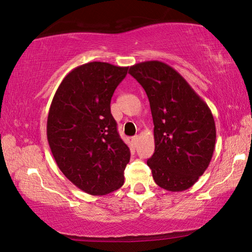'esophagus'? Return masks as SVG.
<instances>
[{
    "instance_id": "34e87169",
    "label": "esophagus",
    "mask_w": 252,
    "mask_h": 252,
    "mask_svg": "<svg viewBox=\"0 0 252 252\" xmlns=\"http://www.w3.org/2000/svg\"><path fill=\"white\" fill-rule=\"evenodd\" d=\"M138 141H139V135L132 136V142H133L134 146H136V143H138Z\"/></svg>"
}]
</instances>
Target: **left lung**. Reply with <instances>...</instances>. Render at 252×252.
I'll use <instances>...</instances> for the list:
<instances>
[{"mask_svg": "<svg viewBox=\"0 0 252 252\" xmlns=\"http://www.w3.org/2000/svg\"><path fill=\"white\" fill-rule=\"evenodd\" d=\"M146 91L155 125V153L147 161L158 186L172 192L192 187L216 146L215 119L185 78L161 61L130 66Z\"/></svg>", "mask_w": 252, "mask_h": 252, "instance_id": "left-lung-1", "label": "left lung"}]
</instances>
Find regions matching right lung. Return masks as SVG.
<instances>
[{"mask_svg": "<svg viewBox=\"0 0 252 252\" xmlns=\"http://www.w3.org/2000/svg\"><path fill=\"white\" fill-rule=\"evenodd\" d=\"M127 66L89 62L59 85L51 103L46 136L59 169L84 192L104 195L121 188L130 150L111 114V97Z\"/></svg>", "mask_w": 252, "mask_h": 252, "instance_id": "obj_1", "label": "right lung"}]
</instances>
